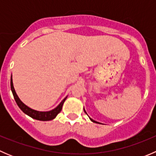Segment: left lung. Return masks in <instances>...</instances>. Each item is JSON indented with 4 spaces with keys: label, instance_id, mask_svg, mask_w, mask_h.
<instances>
[{
    "label": "left lung",
    "instance_id": "8db88e82",
    "mask_svg": "<svg viewBox=\"0 0 156 156\" xmlns=\"http://www.w3.org/2000/svg\"><path fill=\"white\" fill-rule=\"evenodd\" d=\"M84 112H85V113H86V114H87V112H86V111H85V110H84ZM90 120H91V121H92V122H94V123H98V124H100V123H99V122H96V121L93 120V119H90Z\"/></svg>",
    "mask_w": 156,
    "mask_h": 156
}]
</instances>
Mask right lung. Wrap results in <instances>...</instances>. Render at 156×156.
Returning a JSON list of instances; mask_svg holds the SVG:
<instances>
[{"label": "right lung", "mask_w": 156, "mask_h": 156, "mask_svg": "<svg viewBox=\"0 0 156 156\" xmlns=\"http://www.w3.org/2000/svg\"><path fill=\"white\" fill-rule=\"evenodd\" d=\"M10 87H11V90H12V95H13L14 99L16 100V104L18 105L19 107L20 108V109L24 113H26V115L31 117L32 119H36V120H39V121H50L53 120V119L56 118V116L59 114V112H61L62 108V105H63L64 102H65L66 97L60 103H59V106H57L56 108H55L54 109L51 110V111L49 112H39V111H36V110L32 109V108L28 107L27 106L24 104L21 100H20V98L17 96L15 90H14L13 87V84H12V77H11L10 79Z\"/></svg>", "instance_id": "add662e5"}]
</instances>
